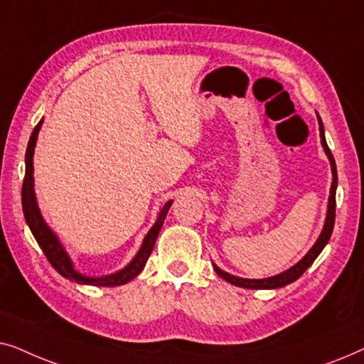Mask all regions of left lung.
<instances>
[{"label":"left lung","instance_id":"1","mask_svg":"<svg viewBox=\"0 0 364 364\" xmlns=\"http://www.w3.org/2000/svg\"><path fill=\"white\" fill-rule=\"evenodd\" d=\"M318 122H320V136H321V144L323 147H325V152L328 159H330L331 162V171H333V183H331V191H330V200H328V213H326V222H325V227H323V232L320 238H318L315 245L310 252L306 253L305 257L301 258L300 262L296 263L295 267H291L290 270L280 273V275L277 277H270V278H265V280H248V278H238V277H233L230 273L220 270V268L213 265L215 268L217 275L222 277L223 280H227L228 283H232V285H237V287H242V288H253V290H263V288H280V287H285L288 283L295 282L296 278H300L303 273L308 267L311 265L313 262H315V258L320 255L323 248L330 240L331 233H333V227H335V208H336V186H338V176H336V164H335V159H333V154L330 151V147H328L326 144V139H325V131H323V122L320 116H318Z\"/></svg>","mask_w":364,"mask_h":364}]
</instances>
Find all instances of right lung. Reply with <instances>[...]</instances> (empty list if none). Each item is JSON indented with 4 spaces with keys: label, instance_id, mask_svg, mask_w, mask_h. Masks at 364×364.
Masks as SVG:
<instances>
[{
    "label": "right lung",
    "instance_id": "obj_1",
    "mask_svg": "<svg viewBox=\"0 0 364 364\" xmlns=\"http://www.w3.org/2000/svg\"><path fill=\"white\" fill-rule=\"evenodd\" d=\"M43 121L38 122V126L34 127V131L29 137L28 142V149H26V173H24V181H23V188H21V202H23V212H24V218H26L29 228H31L34 238L41 247V250L44 252V255L49 260V263L56 268L58 273H61L64 278H69V280L76 282V283H84V285H94V287H117V285H124V283L131 282L132 278H136L139 273L142 272V268L146 267V263L151 257L154 243L157 240L159 232H161L162 223L166 220V215L168 212V208L172 205V200L167 202L166 205L162 207L161 213H159L157 222L154 223V227L149 230V233L144 238V243L141 247V250L134 260L129 263L126 268H122L121 272L112 273V275L107 277H101V278H89L84 277L81 273H77L73 268V263L69 260L68 253L64 252V248L61 247V243L56 238V235L51 232L46 223H44L41 213H39L38 203H36V197H34V188H33V154H34V146H36V139H38V132L41 129Z\"/></svg>",
    "mask_w": 364,
    "mask_h": 364
}]
</instances>
